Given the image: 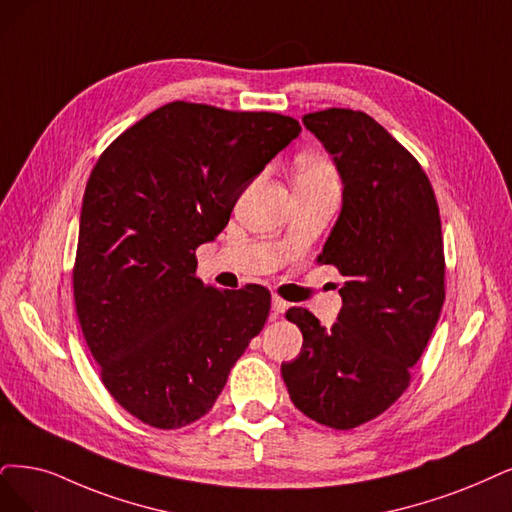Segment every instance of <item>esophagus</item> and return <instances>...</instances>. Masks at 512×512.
<instances>
[{
    "mask_svg": "<svg viewBox=\"0 0 512 512\" xmlns=\"http://www.w3.org/2000/svg\"><path fill=\"white\" fill-rule=\"evenodd\" d=\"M287 308H289V304L285 299H280V297H272V310H274V314H282V312H287Z\"/></svg>",
    "mask_w": 512,
    "mask_h": 512,
    "instance_id": "1",
    "label": "esophagus"
}]
</instances>
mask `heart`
<instances>
[{"label":"heart","instance_id":"heart-1","mask_svg":"<svg viewBox=\"0 0 512 512\" xmlns=\"http://www.w3.org/2000/svg\"><path fill=\"white\" fill-rule=\"evenodd\" d=\"M333 177V168L329 162L320 158H301L297 162V179H318Z\"/></svg>","mask_w":512,"mask_h":512}]
</instances>
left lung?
I'll return each instance as SVG.
<instances>
[{
	"label": "left lung",
	"instance_id": "obj_1",
	"mask_svg": "<svg viewBox=\"0 0 512 512\" xmlns=\"http://www.w3.org/2000/svg\"><path fill=\"white\" fill-rule=\"evenodd\" d=\"M342 177V211L318 255L346 276L331 329L304 310L287 318L304 346L280 373L293 405L318 424L350 430L407 390L445 301L437 198L409 151L363 111L304 116Z\"/></svg>",
	"mask_w": 512,
	"mask_h": 512
}]
</instances>
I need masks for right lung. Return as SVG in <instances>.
<instances>
[{"label": "right lung", "instance_id": "obj_1", "mask_svg": "<svg viewBox=\"0 0 512 512\" xmlns=\"http://www.w3.org/2000/svg\"><path fill=\"white\" fill-rule=\"evenodd\" d=\"M297 120L175 101L130 126L86 183L73 297L109 394L141 422L200 420L270 314V291L206 287L196 249L230 221Z\"/></svg>", "mask_w": 512, "mask_h": 512}]
</instances>
